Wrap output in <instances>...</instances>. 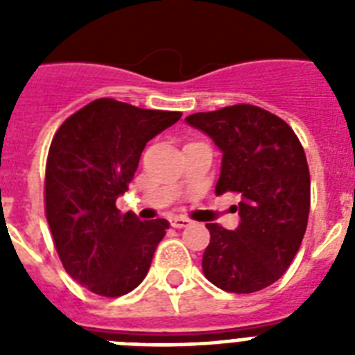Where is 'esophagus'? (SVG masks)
Here are the masks:
<instances>
[{
    "label": "esophagus",
    "mask_w": 355,
    "mask_h": 355,
    "mask_svg": "<svg viewBox=\"0 0 355 355\" xmlns=\"http://www.w3.org/2000/svg\"><path fill=\"white\" fill-rule=\"evenodd\" d=\"M169 223H171V227H175V228H184V227H188V225H189V219H186V217L175 216V217H171V219H169Z\"/></svg>",
    "instance_id": "1"
}]
</instances>
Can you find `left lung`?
<instances>
[{
  "label": "left lung",
  "mask_w": 355,
  "mask_h": 355,
  "mask_svg": "<svg viewBox=\"0 0 355 355\" xmlns=\"http://www.w3.org/2000/svg\"><path fill=\"white\" fill-rule=\"evenodd\" d=\"M186 123L223 153L216 193L239 197V225L208 223L202 270L223 291L256 293L275 284L297 256L309 216V169L297 134L254 105L191 114Z\"/></svg>",
  "instance_id": "1"
}]
</instances>
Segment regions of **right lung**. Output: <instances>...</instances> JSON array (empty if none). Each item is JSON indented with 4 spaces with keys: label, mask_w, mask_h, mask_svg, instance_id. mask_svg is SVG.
<instances>
[{
    "label": "right lung",
    "mask_w": 355,
    "mask_h": 355,
    "mask_svg": "<svg viewBox=\"0 0 355 355\" xmlns=\"http://www.w3.org/2000/svg\"><path fill=\"white\" fill-rule=\"evenodd\" d=\"M180 112L145 110L96 99L60 125L46 166V217L64 269L101 297H121L141 284L166 219L139 221L116 200L128 188L149 139Z\"/></svg>",
    "instance_id": "obj_1"
}]
</instances>
